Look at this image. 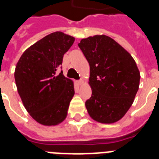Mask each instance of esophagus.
<instances>
[{"instance_id": "esophagus-1", "label": "esophagus", "mask_w": 159, "mask_h": 159, "mask_svg": "<svg viewBox=\"0 0 159 159\" xmlns=\"http://www.w3.org/2000/svg\"><path fill=\"white\" fill-rule=\"evenodd\" d=\"M83 83H84V81H83L82 80H78V81H77V84H78L79 85H81V84H83Z\"/></svg>"}]
</instances>
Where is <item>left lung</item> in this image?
<instances>
[{
	"instance_id": "1",
	"label": "left lung",
	"mask_w": 159,
	"mask_h": 159,
	"mask_svg": "<svg viewBox=\"0 0 159 159\" xmlns=\"http://www.w3.org/2000/svg\"><path fill=\"white\" fill-rule=\"evenodd\" d=\"M78 46L90 65L92 97L85 102L89 116L102 123L121 119L134 102L140 72L130 53L112 38L96 35Z\"/></svg>"
}]
</instances>
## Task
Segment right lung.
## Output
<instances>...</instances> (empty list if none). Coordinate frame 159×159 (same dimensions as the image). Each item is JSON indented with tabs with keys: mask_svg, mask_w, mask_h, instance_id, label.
<instances>
[{
	"mask_svg": "<svg viewBox=\"0 0 159 159\" xmlns=\"http://www.w3.org/2000/svg\"><path fill=\"white\" fill-rule=\"evenodd\" d=\"M74 41L72 36L52 32L25 50L16 64L14 76L24 106L44 126L64 121L75 94L72 81L62 71L57 72Z\"/></svg>",
	"mask_w": 159,
	"mask_h": 159,
	"instance_id": "obj_1",
	"label": "right lung"
}]
</instances>
